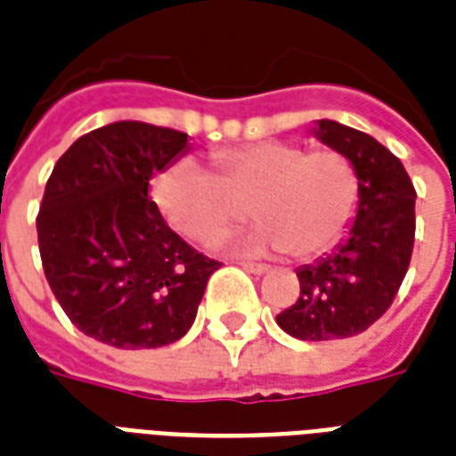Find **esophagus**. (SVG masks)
<instances>
[{"label":"esophagus","instance_id":"esophagus-1","mask_svg":"<svg viewBox=\"0 0 456 456\" xmlns=\"http://www.w3.org/2000/svg\"><path fill=\"white\" fill-rule=\"evenodd\" d=\"M246 272H253V274H265V272H270V265L265 263H250V260H241L239 263Z\"/></svg>","mask_w":456,"mask_h":456}]
</instances>
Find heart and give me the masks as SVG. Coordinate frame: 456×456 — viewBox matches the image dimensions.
I'll return each instance as SVG.
<instances>
[{"label":"heart","mask_w":456,"mask_h":456,"mask_svg":"<svg viewBox=\"0 0 456 456\" xmlns=\"http://www.w3.org/2000/svg\"><path fill=\"white\" fill-rule=\"evenodd\" d=\"M213 170L175 160L151 182V196L177 234L203 241L253 213L263 224L257 246L314 257L333 248L350 227L360 177L336 149H305L293 142H253L210 151Z\"/></svg>","instance_id":"obj_1"}]
</instances>
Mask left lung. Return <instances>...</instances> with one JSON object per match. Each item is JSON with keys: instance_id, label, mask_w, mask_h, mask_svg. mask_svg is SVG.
I'll return each mask as SVG.
<instances>
[{"instance_id": "left-lung-1", "label": "left lung", "mask_w": 456, "mask_h": 456, "mask_svg": "<svg viewBox=\"0 0 456 456\" xmlns=\"http://www.w3.org/2000/svg\"><path fill=\"white\" fill-rule=\"evenodd\" d=\"M317 137L360 177V206L346 243L298 270V300L277 314L293 338L336 340L367 331L386 314L410 270L417 191L400 158L374 137L333 120H319Z\"/></svg>"}]
</instances>
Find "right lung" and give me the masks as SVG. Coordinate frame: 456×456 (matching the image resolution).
I'll return each instance as SVG.
<instances>
[{
  "mask_svg": "<svg viewBox=\"0 0 456 456\" xmlns=\"http://www.w3.org/2000/svg\"><path fill=\"white\" fill-rule=\"evenodd\" d=\"M186 134L123 120L82 134L56 160L37 213L45 277L85 336L120 350L163 347L191 329L222 263L175 234L149 199Z\"/></svg>",
  "mask_w": 456,
  "mask_h": 456,
  "instance_id": "obj_1",
  "label": "right lung"
}]
</instances>
